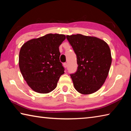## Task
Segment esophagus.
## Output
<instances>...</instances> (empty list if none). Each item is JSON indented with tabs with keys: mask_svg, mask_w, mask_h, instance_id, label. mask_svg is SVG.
Segmentation results:
<instances>
[{
	"mask_svg": "<svg viewBox=\"0 0 131 131\" xmlns=\"http://www.w3.org/2000/svg\"><path fill=\"white\" fill-rule=\"evenodd\" d=\"M63 66H64V67H65V68H66V67H67V63H63Z\"/></svg>",
	"mask_w": 131,
	"mask_h": 131,
	"instance_id": "1",
	"label": "esophagus"
}]
</instances>
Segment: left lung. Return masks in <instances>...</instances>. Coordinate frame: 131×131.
<instances>
[{
	"instance_id": "8db88e82",
	"label": "left lung",
	"mask_w": 131,
	"mask_h": 131,
	"mask_svg": "<svg viewBox=\"0 0 131 131\" xmlns=\"http://www.w3.org/2000/svg\"><path fill=\"white\" fill-rule=\"evenodd\" d=\"M66 39L77 57V69L70 74L75 89L84 95L97 91L105 83L112 64L108 44L97 37L80 34L68 35Z\"/></svg>"
}]
</instances>
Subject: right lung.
Returning a JSON list of instances; mask_svg holds the SVG:
<instances>
[{
    "label": "right lung",
    "instance_id": "right-lung-1",
    "mask_svg": "<svg viewBox=\"0 0 131 131\" xmlns=\"http://www.w3.org/2000/svg\"><path fill=\"white\" fill-rule=\"evenodd\" d=\"M64 35L47 34L26 42L19 54V66L28 85L35 92L47 94L56 88L64 69L59 47Z\"/></svg>",
    "mask_w": 131,
    "mask_h": 131
}]
</instances>
